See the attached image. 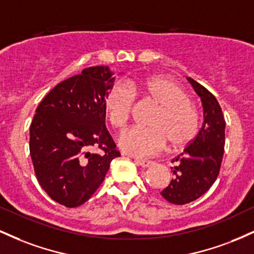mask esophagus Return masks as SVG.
<instances>
[{
  "label": "esophagus",
  "instance_id": "obj_1",
  "mask_svg": "<svg viewBox=\"0 0 254 254\" xmlns=\"http://www.w3.org/2000/svg\"><path fill=\"white\" fill-rule=\"evenodd\" d=\"M135 162L143 168L149 167V166L153 165V161H150V160H143V159H136Z\"/></svg>",
  "mask_w": 254,
  "mask_h": 254
}]
</instances>
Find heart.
I'll return each mask as SVG.
<instances>
[{
  "instance_id": "b5f03b06",
  "label": "heart",
  "mask_w": 254,
  "mask_h": 254,
  "mask_svg": "<svg viewBox=\"0 0 254 254\" xmlns=\"http://www.w3.org/2000/svg\"><path fill=\"white\" fill-rule=\"evenodd\" d=\"M135 95L156 105L151 113L149 127H132L118 139L119 148L132 156H151L165 149L190 144L199 130V112L189 94L177 81L165 75H153L129 82H117L105 98L110 124L122 130L127 124L135 105Z\"/></svg>"
}]
</instances>
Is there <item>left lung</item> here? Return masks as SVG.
Wrapping results in <instances>:
<instances>
[{
  "label": "left lung",
  "instance_id": "obj_1",
  "mask_svg": "<svg viewBox=\"0 0 254 254\" xmlns=\"http://www.w3.org/2000/svg\"><path fill=\"white\" fill-rule=\"evenodd\" d=\"M188 80L202 100L204 122L193 141L172 160L174 178L161 194L177 205L193 202L210 189L220 173L224 153L226 121L217 99L193 78Z\"/></svg>",
  "mask_w": 254,
  "mask_h": 254
}]
</instances>
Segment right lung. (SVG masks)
I'll return each instance as SVG.
<instances>
[{"label":"right lung","instance_id":"1","mask_svg":"<svg viewBox=\"0 0 254 254\" xmlns=\"http://www.w3.org/2000/svg\"><path fill=\"white\" fill-rule=\"evenodd\" d=\"M109 66H90L58 83L40 101L30 127L38 183L51 199L76 208L104 182L121 153L105 125V98L113 84ZM98 147L101 154L90 153Z\"/></svg>","mask_w":254,"mask_h":254}]
</instances>
